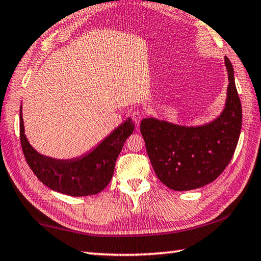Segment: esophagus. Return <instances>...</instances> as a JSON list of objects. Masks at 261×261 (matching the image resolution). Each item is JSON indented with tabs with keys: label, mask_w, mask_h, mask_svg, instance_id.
<instances>
[{
	"label": "esophagus",
	"mask_w": 261,
	"mask_h": 261,
	"mask_svg": "<svg viewBox=\"0 0 261 261\" xmlns=\"http://www.w3.org/2000/svg\"><path fill=\"white\" fill-rule=\"evenodd\" d=\"M131 116H132V120H134V122H135V124L138 126L140 121H141V118H143V114L138 112V110H135V112L131 114Z\"/></svg>",
	"instance_id": "34e87169"
}]
</instances>
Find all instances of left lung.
<instances>
[{
	"label": "left lung",
	"mask_w": 261,
	"mask_h": 261,
	"mask_svg": "<svg viewBox=\"0 0 261 261\" xmlns=\"http://www.w3.org/2000/svg\"><path fill=\"white\" fill-rule=\"evenodd\" d=\"M229 85L223 112L201 126L144 118L140 132L158 178L175 191L204 187L219 177L235 153L242 127V105L233 69L224 57Z\"/></svg>",
	"instance_id": "obj_1"
}]
</instances>
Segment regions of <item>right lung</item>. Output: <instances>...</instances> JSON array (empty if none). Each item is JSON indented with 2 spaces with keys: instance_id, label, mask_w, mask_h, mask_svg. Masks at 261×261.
<instances>
[{
  "instance_id": "1",
  "label": "right lung",
  "mask_w": 261,
  "mask_h": 261,
  "mask_svg": "<svg viewBox=\"0 0 261 261\" xmlns=\"http://www.w3.org/2000/svg\"><path fill=\"white\" fill-rule=\"evenodd\" d=\"M134 127L131 118H127L93 151L70 160H59L42 155L31 146L25 136L21 107L19 112L20 144L28 165L48 188L72 197L96 194L107 187L113 177L118 154Z\"/></svg>"
}]
</instances>
